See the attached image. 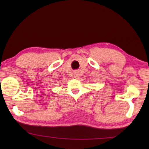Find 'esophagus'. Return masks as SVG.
Instances as JSON below:
<instances>
[{
  "label": "esophagus",
  "mask_w": 149,
  "mask_h": 149,
  "mask_svg": "<svg viewBox=\"0 0 149 149\" xmlns=\"http://www.w3.org/2000/svg\"><path fill=\"white\" fill-rule=\"evenodd\" d=\"M80 76V74H79V72L76 70L74 72V77L75 79H79V77Z\"/></svg>",
  "instance_id": "esophagus-1"
}]
</instances>
